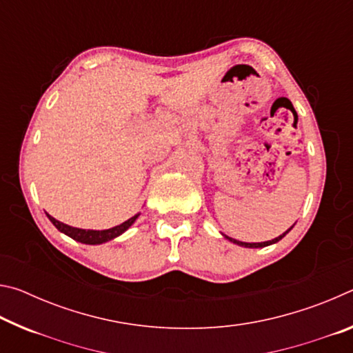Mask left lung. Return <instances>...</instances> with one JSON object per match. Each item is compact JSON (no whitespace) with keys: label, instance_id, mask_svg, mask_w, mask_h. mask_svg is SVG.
I'll return each mask as SVG.
<instances>
[{"label":"left lung","instance_id":"8db88e82","mask_svg":"<svg viewBox=\"0 0 353 353\" xmlns=\"http://www.w3.org/2000/svg\"><path fill=\"white\" fill-rule=\"evenodd\" d=\"M292 227H294V224H292L288 230L285 232V234H282L280 236H277V238H274V240H270V241H263V243H244V241H238V240H234V238H230V236H227V235H224L223 234V236L225 238V240H229L230 243H234V244H238V246H241V248H266V246H271V244H274V243H277V241H280L282 240V238L288 234V232L292 229Z\"/></svg>","mask_w":353,"mask_h":353}]
</instances>
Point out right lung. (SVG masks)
<instances>
[{"label":"right lung","instance_id":"obj_1","mask_svg":"<svg viewBox=\"0 0 353 353\" xmlns=\"http://www.w3.org/2000/svg\"><path fill=\"white\" fill-rule=\"evenodd\" d=\"M46 216L50 218V221L52 224L56 225V229L59 232H62V234L68 235L70 238H73V240L83 243V244H103L113 240V238L119 236L121 234H124L130 225L135 223V219L140 216V213L134 214L132 218H129L128 221H124L123 224L112 227V229H105V230H92V229H79V227H73V225H68V224H63L61 221H57L56 218H52L51 214L46 213Z\"/></svg>","mask_w":353,"mask_h":353}]
</instances>
